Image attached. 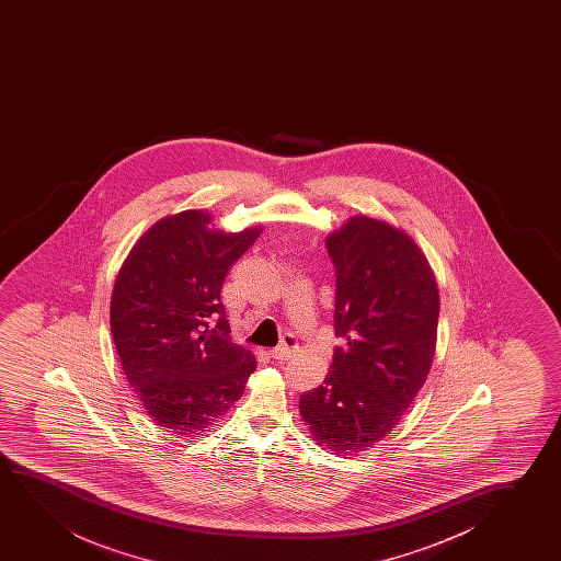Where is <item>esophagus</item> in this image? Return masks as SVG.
<instances>
[{
	"mask_svg": "<svg viewBox=\"0 0 561 561\" xmlns=\"http://www.w3.org/2000/svg\"><path fill=\"white\" fill-rule=\"evenodd\" d=\"M297 348H299L297 337H295L293 333H285L282 343L270 354H272V358H276V360H287V358H291V354L295 353Z\"/></svg>",
	"mask_w": 561,
	"mask_h": 561,
	"instance_id": "obj_1",
	"label": "esophagus"
}]
</instances>
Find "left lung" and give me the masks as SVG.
I'll use <instances>...</instances> for the list:
<instances>
[{"mask_svg":"<svg viewBox=\"0 0 561 561\" xmlns=\"http://www.w3.org/2000/svg\"><path fill=\"white\" fill-rule=\"evenodd\" d=\"M335 268V348L299 410L331 453H360L387 437L430 374L438 289L422 249L387 222L353 216L325 239Z\"/></svg>","mask_w":561,"mask_h":561,"instance_id":"left-lung-1","label":"left lung"}]
</instances>
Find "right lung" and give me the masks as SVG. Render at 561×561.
Segmentation results:
<instances>
[{"mask_svg": "<svg viewBox=\"0 0 561 561\" xmlns=\"http://www.w3.org/2000/svg\"><path fill=\"white\" fill-rule=\"evenodd\" d=\"M184 210L131 247L111 297V331L124 374L154 423L176 435L210 430L245 391L253 354L231 343L220 300L231 264L262 233L208 228Z\"/></svg>", "mask_w": 561, "mask_h": 561, "instance_id": "right-lung-1", "label": "right lung"}]
</instances>
